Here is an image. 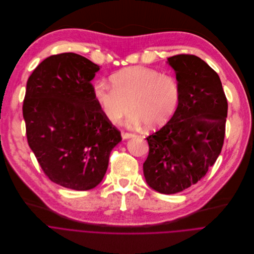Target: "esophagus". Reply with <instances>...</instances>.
<instances>
[{
	"label": "esophagus",
	"mask_w": 254,
	"mask_h": 254,
	"mask_svg": "<svg viewBox=\"0 0 254 254\" xmlns=\"http://www.w3.org/2000/svg\"><path fill=\"white\" fill-rule=\"evenodd\" d=\"M122 137H123V139L133 138V137H136V134H134V133H130V132H123V133H122Z\"/></svg>",
	"instance_id": "obj_1"
}]
</instances>
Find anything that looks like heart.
Wrapping results in <instances>:
<instances>
[{
	"label": "heart",
	"instance_id": "b5f03b06",
	"mask_svg": "<svg viewBox=\"0 0 254 254\" xmlns=\"http://www.w3.org/2000/svg\"><path fill=\"white\" fill-rule=\"evenodd\" d=\"M111 82L112 86L97 82L94 95L104 116L113 124L119 123L130 107L133 111L129 124L136 126L144 122L148 128H156L165 124L178 106L180 86L172 75L133 67L112 75Z\"/></svg>",
	"mask_w": 254,
	"mask_h": 254
}]
</instances>
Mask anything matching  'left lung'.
<instances>
[{
	"instance_id": "1",
	"label": "left lung",
	"mask_w": 254,
	"mask_h": 254,
	"mask_svg": "<svg viewBox=\"0 0 254 254\" xmlns=\"http://www.w3.org/2000/svg\"><path fill=\"white\" fill-rule=\"evenodd\" d=\"M180 86L172 118L149 135L143 172L163 194L181 192L203 178L219 156L225 136L227 99L218 74L197 56L168 58Z\"/></svg>"
}]
</instances>
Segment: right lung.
<instances>
[{"label":"right lung","instance_id":"add662e5","mask_svg":"<svg viewBox=\"0 0 254 254\" xmlns=\"http://www.w3.org/2000/svg\"><path fill=\"white\" fill-rule=\"evenodd\" d=\"M99 66L75 53L52 55L27 82L23 116L30 148L48 178L74 190L102 181L122 140L94 95Z\"/></svg>","mask_w":254,"mask_h":254}]
</instances>
